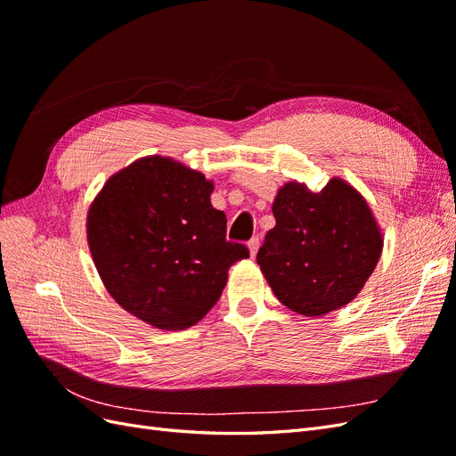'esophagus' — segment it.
Listing matches in <instances>:
<instances>
[{
	"label": "esophagus",
	"instance_id": "obj_1",
	"mask_svg": "<svg viewBox=\"0 0 456 456\" xmlns=\"http://www.w3.org/2000/svg\"><path fill=\"white\" fill-rule=\"evenodd\" d=\"M258 247H260V240H258V238H253V240L249 241V251H251V256H256Z\"/></svg>",
	"mask_w": 456,
	"mask_h": 456
}]
</instances>
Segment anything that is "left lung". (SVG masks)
Returning a JSON list of instances; mask_svg holds the SVG:
<instances>
[{"label": "left lung", "instance_id": "obj_1", "mask_svg": "<svg viewBox=\"0 0 456 456\" xmlns=\"http://www.w3.org/2000/svg\"><path fill=\"white\" fill-rule=\"evenodd\" d=\"M275 226L256 262L281 305L325 315L362 291L382 253V233L367 201L342 178L322 191L287 183L273 200Z\"/></svg>", "mask_w": 456, "mask_h": 456}]
</instances>
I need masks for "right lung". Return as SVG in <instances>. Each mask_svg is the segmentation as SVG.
Returning <instances> with one entry per match:
<instances>
[{
    "label": "right lung",
    "mask_w": 456,
    "mask_h": 456,
    "mask_svg": "<svg viewBox=\"0 0 456 456\" xmlns=\"http://www.w3.org/2000/svg\"><path fill=\"white\" fill-rule=\"evenodd\" d=\"M213 183L169 158L121 169L94 198L87 241L108 293L148 325H196L223 295L228 270L249 249L226 240Z\"/></svg>",
    "instance_id": "add662e5"
}]
</instances>
